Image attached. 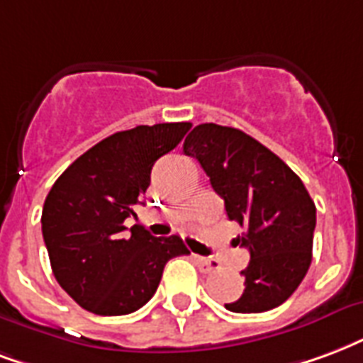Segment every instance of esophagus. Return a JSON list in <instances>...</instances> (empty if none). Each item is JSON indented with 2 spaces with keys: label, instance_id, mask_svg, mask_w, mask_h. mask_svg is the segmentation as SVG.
<instances>
[{
  "label": "esophagus",
  "instance_id": "esophagus-1",
  "mask_svg": "<svg viewBox=\"0 0 363 363\" xmlns=\"http://www.w3.org/2000/svg\"><path fill=\"white\" fill-rule=\"evenodd\" d=\"M196 265L200 267L202 273H213V271L219 269V262L217 259H211V257H202V256H194Z\"/></svg>",
  "mask_w": 363,
  "mask_h": 363
}]
</instances>
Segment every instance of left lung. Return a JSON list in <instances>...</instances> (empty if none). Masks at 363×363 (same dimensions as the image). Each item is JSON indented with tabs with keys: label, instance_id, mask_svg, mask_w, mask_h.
<instances>
[{
	"label": "left lung",
	"instance_id": "1",
	"mask_svg": "<svg viewBox=\"0 0 363 363\" xmlns=\"http://www.w3.org/2000/svg\"><path fill=\"white\" fill-rule=\"evenodd\" d=\"M182 150L198 160L223 198L227 217L244 229L236 238L250 252L244 292L225 308L259 313L281 306L311 264L315 203L304 182L279 155L238 128L198 125Z\"/></svg>",
	"mask_w": 363,
	"mask_h": 363
}]
</instances>
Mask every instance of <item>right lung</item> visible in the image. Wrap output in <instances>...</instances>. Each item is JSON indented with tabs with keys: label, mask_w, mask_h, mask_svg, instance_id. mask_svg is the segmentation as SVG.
Returning a JSON list of instances; mask_svg holds the SVG:
<instances>
[{
	"label": "right lung",
	"mask_w": 363,
	"mask_h": 363,
	"mask_svg": "<svg viewBox=\"0 0 363 363\" xmlns=\"http://www.w3.org/2000/svg\"><path fill=\"white\" fill-rule=\"evenodd\" d=\"M190 123L140 125L107 136L72 161L45 198L42 235L57 283L96 315H125L157 291L163 267L189 254L181 236L150 235L134 206L150 186L161 155L171 152Z\"/></svg>",
	"instance_id": "obj_1"
}]
</instances>
